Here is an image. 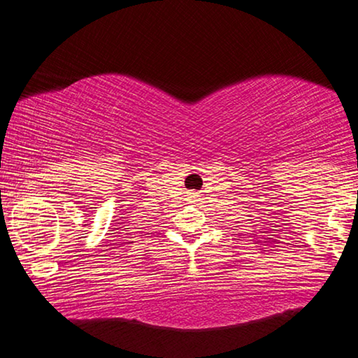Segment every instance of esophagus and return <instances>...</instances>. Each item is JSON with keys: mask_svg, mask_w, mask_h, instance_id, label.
I'll use <instances>...</instances> for the list:
<instances>
[{"mask_svg": "<svg viewBox=\"0 0 358 358\" xmlns=\"http://www.w3.org/2000/svg\"><path fill=\"white\" fill-rule=\"evenodd\" d=\"M189 198H194V196H189Z\"/></svg>", "mask_w": 358, "mask_h": 358, "instance_id": "34e87169", "label": "esophagus"}]
</instances>
